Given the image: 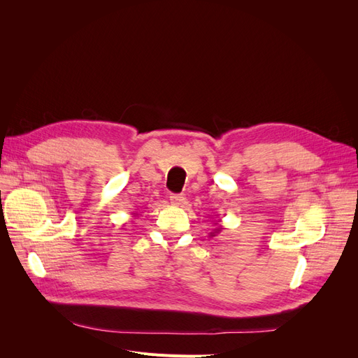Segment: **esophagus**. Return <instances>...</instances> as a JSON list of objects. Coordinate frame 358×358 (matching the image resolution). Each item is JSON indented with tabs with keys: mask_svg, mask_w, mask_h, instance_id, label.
Segmentation results:
<instances>
[{
	"mask_svg": "<svg viewBox=\"0 0 358 358\" xmlns=\"http://www.w3.org/2000/svg\"><path fill=\"white\" fill-rule=\"evenodd\" d=\"M170 203L173 206H182L183 203H185V197H183L182 194H171V196H170Z\"/></svg>",
	"mask_w": 358,
	"mask_h": 358,
	"instance_id": "obj_1",
	"label": "esophagus"
}]
</instances>
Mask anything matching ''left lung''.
Masks as SVG:
<instances>
[{
  "instance_id": "1",
  "label": "left lung",
  "mask_w": 358,
  "mask_h": 358,
  "mask_svg": "<svg viewBox=\"0 0 358 358\" xmlns=\"http://www.w3.org/2000/svg\"><path fill=\"white\" fill-rule=\"evenodd\" d=\"M221 230H222V227H221V225H218V227H216V229L213 230V233H210V236H216V234H218Z\"/></svg>"
}]
</instances>
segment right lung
Here are the masks:
<instances>
[{
    "label": "right lung",
    "instance_id": "obj_1",
    "mask_svg": "<svg viewBox=\"0 0 358 358\" xmlns=\"http://www.w3.org/2000/svg\"><path fill=\"white\" fill-rule=\"evenodd\" d=\"M136 215H137V213H134V216H136Z\"/></svg>",
    "mask_w": 358,
    "mask_h": 358
}]
</instances>
